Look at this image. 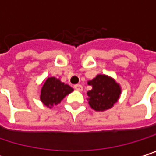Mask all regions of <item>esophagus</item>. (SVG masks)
Wrapping results in <instances>:
<instances>
[{
    "instance_id": "obj_1",
    "label": "esophagus",
    "mask_w": 156,
    "mask_h": 156,
    "mask_svg": "<svg viewBox=\"0 0 156 156\" xmlns=\"http://www.w3.org/2000/svg\"><path fill=\"white\" fill-rule=\"evenodd\" d=\"M74 88H75L77 91H82V90H83V87H82V85H80V84L75 85V86H74Z\"/></svg>"
}]
</instances>
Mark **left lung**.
<instances>
[{
    "instance_id": "8db88e82",
    "label": "left lung",
    "mask_w": 156,
    "mask_h": 156,
    "mask_svg": "<svg viewBox=\"0 0 156 156\" xmlns=\"http://www.w3.org/2000/svg\"><path fill=\"white\" fill-rule=\"evenodd\" d=\"M88 84L92 89L87 92L89 105L94 111L102 112L113 106L120 94V86L105 75H97Z\"/></svg>"
}]
</instances>
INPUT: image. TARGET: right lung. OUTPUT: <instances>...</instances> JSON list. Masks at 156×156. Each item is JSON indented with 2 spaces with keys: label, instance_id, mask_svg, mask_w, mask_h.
<instances>
[{
  "label": "right lung",
  "instance_id": "obj_1",
  "mask_svg": "<svg viewBox=\"0 0 156 156\" xmlns=\"http://www.w3.org/2000/svg\"><path fill=\"white\" fill-rule=\"evenodd\" d=\"M73 91V88L55 78H49L45 80L41 90V101L47 107L57 105L64 97Z\"/></svg>",
  "mask_w": 156,
  "mask_h": 156
}]
</instances>
